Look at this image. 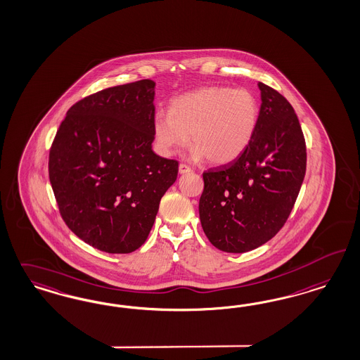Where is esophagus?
Returning <instances> with one entry per match:
<instances>
[{"mask_svg": "<svg viewBox=\"0 0 360 360\" xmlns=\"http://www.w3.org/2000/svg\"><path fill=\"white\" fill-rule=\"evenodd\" d=\"M188 172H191V169H190V166H187L186 163L179 165V173L185 174L188 173Z\"/></svg>", "mask_w": 360, "mask_h": 360, "instance_id": "1", "label": "esophagus"}]
</instances>
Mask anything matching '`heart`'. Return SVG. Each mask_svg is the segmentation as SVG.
<instances>
[{
	"label": "heart",
	"mask_w": 360,
	"mask_h": 360,
	"mask_svg": "<svg viewBox=\"0 0 360 360\" xmlns=\"http://www.w3.org/2000/svg\"><path fill=\"white\" fill-rule=\"evenodd\" d=\"M259 103L248 89L205 86L174 99L169 112H157L154 136L163 155L186 146L191 134L194 158L215 165L238 158L251 142Z\"/></svg>",
	"instance_id": "b5f03b06"
}]
</instances>
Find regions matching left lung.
<instances>
[{"instance_id":"8db88e82","label":"left lung","mask_w":360,"mask_h":360,"mask_svg":"<svg viewBox=\"0 0 360 360\" xmlns=\"http://www.w3.org/2000/svg\"><path fill=\"white\" fill-rule=\"evenodd\" d=\"M258 124L246 150L203 175L199 218L212 246L246 252L285 226L306 174V141L291 103L259 82Z\"/></svg>"}]
</instances>
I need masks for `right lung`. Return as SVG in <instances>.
<instances>
[{
    "label": "right lung",
    "mask_w": 360,
    "mask_h": 360,
    "mask_svg": "<svg viewBox=\"0 0 360 360\" xmlns=\"http://www.w3.org/2000/svg\"><path fill=\"white\" fill-rule=\"evenodd\" d=\"M154 81L108 87L68 110L49 151V179L63 222L109 254L141 248L178 175L157 155Z\"/></svg>",
    "instance_id": "obj_1"
}]
</instances>
